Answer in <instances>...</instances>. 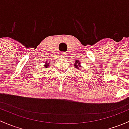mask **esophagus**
Listing matches in <instances>:
<instances>
[{
  "instance_id": "obj_1",
  "label": "esophagus",
  "mask_w": 129,
  "mask_h": 129,
  "mask_svg": "<svg viewBox=\"0 0 129 129\" xmlns=\"http://www.w3.org/2000/svg\"><path fill=\"white\" fill-rule=\"evenodd\" d=\"M66 55H67V54L64 52H62L59 54V56H60L61 57H66Z\"/></svg>"
}]
</instances>
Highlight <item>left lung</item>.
I'll use <instances>...</instances> for the list:
<instances>
[{"label": "left lung", "instance_id": "1", "mask_svg": "<svg viewBox=\"0 0 129 129\" xmlns=\"http://www.w3.org/2000/svg\"><path fill=\"white\" fill-rule=\"evenodd\" d=\"M77 63H78V65H76V64ZM79 64H80V63H79V61H76V62H75V64H74V66H76V68H77V66H78V65H79V67H80L81 66H79Z\"/></svg>", "mask_w": 129, "mask_h": 129}]
</instances>
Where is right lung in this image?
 I'll list each match as a JSON object with an SVG mask.
<instances>
[{
  "mask_svg": "<svg viewBox=\"0 0 129 129\" xmlns=\"http://www.w3.org/2000/svg\"><path fill=\"white\" fill-rule=\"evenodd\" d=\"M49 66V63H46V64H45V68H46V67H48V66Z\"/></svg>",
  "mask_w": 129,
  "mask_h": 129,
  "instance_id": "right-lung-1",
  "label": "right lung"
}]
</instances>
